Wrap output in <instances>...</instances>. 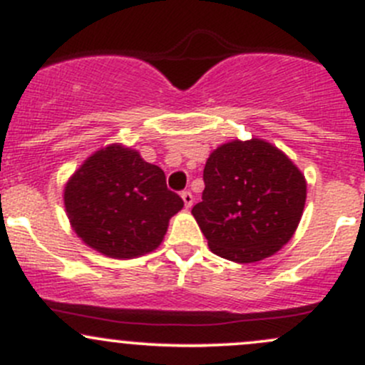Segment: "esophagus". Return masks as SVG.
Returning <instances> with one entry per match:
<instances>
[{"label": "esophagus", "mask_w": 365, "mask_h": 365, "mask_svg": "<svg viewBox=\"0 0 365 365\" xmlns=\"http://www.w3.org/2000/svg\"><path fill=\"white\" fill-rule=\"evenodd\" d=\"M182 200H183V205H185L187 210H189L190 206H192V203H194V196L189 192V190L182 192Z\"/></svg>", "instance_id": "obj_1"}]
</instances>
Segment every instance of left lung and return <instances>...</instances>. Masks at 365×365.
<instances>
[{
  "instance_id": "8db88e82",
  "label": "left lung",
  "mask_w": 365,
  "mask_h": 365,
  "mask_svg": "<svg viewBox=\"0 0 365 365\" xmlns=\"http://www.w3.org/2000/svg\"><path fill=\"white\" fill-rule=\"evenodd\" d=\"M203 201L192 215L210 251L235 263L274 256L293 238L307 182L282 150L259 138L233 139L210 153Z\"/></svg>"
}]
</instances>
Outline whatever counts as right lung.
I'll return each mask as SVG.
<instances>
[{"instance_id": "1", "label": "right lung", "mask_w": 365, "mask_h": 365, "mask_svg": "<svg viewBox=\"0 0 365 365\" xmlns=\"http://www.w3.org/2000/svg\"><path fill=\"white\" fill-rule=\"evenodd\" d=\"M63 203L77 237L114 259L155 251L169 219L183 208L182 197L168 190L159 165L121 143L93 152L72 173Z\"/></svg>"}]
</instances>
